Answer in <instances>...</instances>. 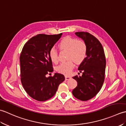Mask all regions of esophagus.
Here are the masks:
<instances>
[{
	"mask_svg": "<svg viewBox=\"0 0 126 126\" xmlns=\"http://www.w3.org/2000/svg\"><path fill=\"white\" fill-rule=\"evenodd\" d=\"M65 80H69V79H71V77L69 76H65Z\"/></svg>",
	"mask_w": 126,
	"mask_h": 126,
	"instance_id": "1",
	"label": "esophagus"
}]
</instances>
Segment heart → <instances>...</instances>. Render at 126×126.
<instances>
[{"instance_id": "b5f03b06", "label": "heart", "mask_w": 126, "mask_h": 126, "mask_svg": "<svg viewBox=\"0 0 126 126\" xmlns=\"http://www.w3.org/2000/svg\"><path fill=\"white\" fill-rule=\"evenodd\" d=\"M58 47L61 50L67 51L66 59L68 60L61 63L56 67V70L59 73L68 75L71 73L74 67V61L77 64H79L84 60L87 55V46L83 41H77L76 38L67 36L60 42ZM49 57L53 63H58V53L54 47L50 49Z\"/></svg>"}]
</instances>
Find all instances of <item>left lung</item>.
Returning a JSON list of instances; mask_svg holds the SVG:
<instances>
[{
  "label": "left lung",
  "instance_id": "left-lung-1",
  "mask_svg": "<svg viewBox=\"0 0 126 126\" xmlns=\"http://www.w3.org/2000/svg\"><path fill=\"white\" fill-rule=\"evenodd\" d=\"M75 34L81 38L87 46V55L78 68L81 76L73 78L77 82L72 91L73 95L81 101H88L97 94L103 84L106 61L102 45L92 34L78 32Z\"/></svg>",
  "mask_w": 126,
  "mask_h": 126
}]
</instances>
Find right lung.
<instances>
[{"mask_svg": "<svg viewBox=\"0 0 126 126\" xmlns=\"http://www.w3.org/2000/svg\"><path fill=\"white\" fill-rule=\"evenodd\" d=\"M62 35V33L37 34L29 40L23 48L20 56L21 82L26 92L34 100H49L64 81L63 75L58 73L46 77L53 71L49 51Z\"/></svg>", "mask_w": 126, "mask_h": 126, "instance_id": "right-lung-1", "label": "right lung"}]
</instances>
